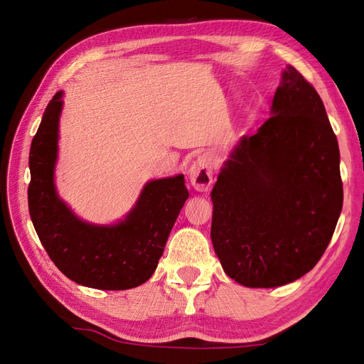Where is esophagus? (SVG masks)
Instances as JSON below:
<instances>
[{
	"instance_id": "1",
	"label": "esophagus",
	"mask_w": 364,
	"mask_h": 364,
	"mask_svg": "<svg viewBox=\"0 0 364 364\" xmlns=\"http://www.w3.org/2000/svg\"><path fill=\"white\" fill-rule=\"evenodd\" d=\"M192 188L197 191H208L213 183V166L210 158L200 156L189 168Z\"/></svg>"
}]
</instances>
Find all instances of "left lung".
Segmentation results:
<instances>
[{
    "label": "left lung",
    "mask_w": 364,
    "mask_h": 364,
    "mask_svg": "<svg viewBox=\"0 0 364 364\" xmlns=\"http://www.w3.org/2000/svg\"><path fill=\"white\" fill-rule=\"evenodd\" d=\"M211 198L214 252L235 282L275 288L318 264L343 208L339 149L319 94L294 67L272 117L239 141Z\"/></svg>",
    "instance_id": "left-lung-1"
}]
</instances>
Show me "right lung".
Instances as JSON below:
<instances>
[{"mask_svg":"<svg viewBox=\"0 0 364 364\" xmlns=\"http://www.w3.org/2000/svg\"><path fill=\"white\" fill-rule=\"evenodd\" d=\"M63 103L60 90L46 106L31 144V220L51 261L75 283L106 291L136 288L156 270L170 230L189 197L184 176L146 183L136 206L115 225L82 222L54 188Z\"/></svg>","mask_w":364,"mask_h":364,"instance_id":"obj_1","label":"right lung"}]
</instances>
